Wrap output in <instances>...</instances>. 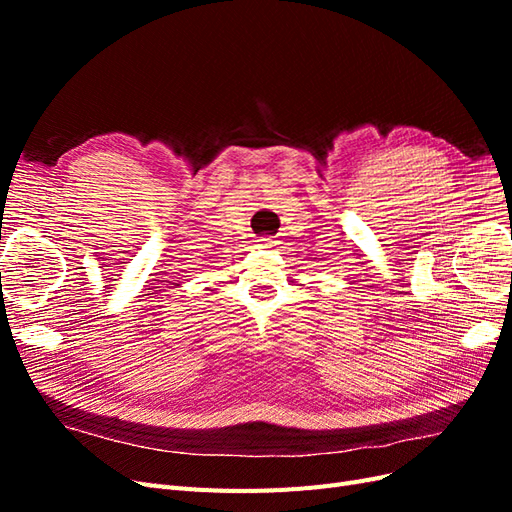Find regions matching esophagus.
I'll return each instance as SVG.
<instances>
[{"label":"esophagus","instance_id":"1","mask_svg":"<svg viewBox=\"0 0 512 512\" xmlns=\"http://www.w3.org/2000/svg\"><path fill=\"white\" fill-rule=\"evenodd\" d=\"M275 245H277V241H275V239H271V237L260 239V247H267V250H273Z\"/></svg>","mask_w":512,"mask_h":512}]
</instances>
